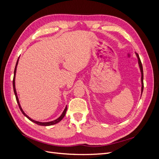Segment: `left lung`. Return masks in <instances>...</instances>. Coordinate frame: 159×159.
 Returning a JSON list of instances; mask_svg holds the SVG:
<instances>
[{
	"label": "left lung",
	"instance_id": "1",
	"mask_svg": "<svg viewBox=\"0 0 159 159\" xmlns=\"http://www.w3.org/2000/svg\"><path fill=\"white\" fill-rule=\"evenodd\" d=\"M135 54L137 56V57L138 59V64H139V68H140V71H141V95L143 93V66L141 64V61L140 60V57L139 56V54L135 52Z\"/></svg>",
	"mask_w": 159,
	"mask_h": 159
}]
</instances>
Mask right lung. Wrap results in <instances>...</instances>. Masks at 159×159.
Instances as JSON below:
<instances>
[{"mask_svg": "<svg viewBox=\"0 0 159 159\" xmlns=\"http://www.w3.org/2000/svg\"><path fill=\"white\" fill-rule=\"evenodd\" d=\"M18 60H19V57H18V60H17V61H16V66H15V69H14V78H13L12 83H13L14 92V94H15L16 99V102H17V103H18L19 108H20V111H21V112L22 113V114H23L24 115H25V117H26L28 119H29L30 121H31L32 122H33V123H34L38 125H41V126H50V125H54V124H56V123H59L60 121H61V119H63V118L64 117V116H65L66 113V111H67V109H68V108H67V105L66 106V107H65V109H64V111L62 112V113L61 114V115H60V116L58 118L55 119V120H54V121H48V122H40V121H35V120H34V119H31L30 117H28V115L25 113V111H24L23 109H22L21 105H20V102H19V99H18V98L17 93H16V88H15V76H16V68H17V65H18Z\"/></svg>", "mask_w": 159, "mask_h": 159, "instance_id": "right-lung-1", "label": "right lung"}]
</instances>
